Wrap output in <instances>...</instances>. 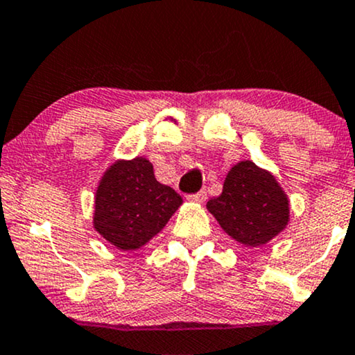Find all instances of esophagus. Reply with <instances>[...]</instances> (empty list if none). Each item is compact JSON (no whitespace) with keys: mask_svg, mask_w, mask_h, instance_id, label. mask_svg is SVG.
Masks as SVG:
<instances>
[{"mask_svg":"<svg viewBox=\"0 0 355 355\" xmlns=\"http://www.w3.org/2000/svg\"><path fill=\"white\" fill-rule=\"evenodd\" d=\"M189 200H190V202H193V203H203L205 200H207V190H200L198 193L190 195Z\"/></svg>","mask_w":355,"mask_h":355,"instance_id":"1","label":"esophagus"}]
</instances>
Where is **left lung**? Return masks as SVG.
I'll use <instances>...</instances> for the list:
<instances>
[{
  "mask_svg": "<svg viewBox=\"0 0 355 355\" xmlns=\"http://www.w3.org/2000/svg\"><path fill=\"white\" fill-rule=\"evenodd\" d=\"M226 234L246 246L271 241L289 221V200L275 175L254 162L233 165L223 191L207 203Z\"/></svg>",
  "mask_w": 355,
  "mask_h": 355,
  "instance_id": "obj_1",
  "label": "left lung"
}]
</instances>
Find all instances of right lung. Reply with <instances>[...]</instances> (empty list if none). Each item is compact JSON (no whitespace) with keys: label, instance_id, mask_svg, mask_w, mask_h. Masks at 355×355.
Masks as SVG:
<instances>
[{"label":"right lung","instance_id":"add662e5","mask_svg":"<svg viewBox=\"0 0 355 355\" xmlns=\"http://www.w3.org/2000/svg\"><path fill=\"white\" fill-rule=\"evenodd\" d=\"M182 203L177 191L157 182L147 159L117 160L96 190L92 223L110 245L134 251L159 234Z\"/></svg>","mask_w":355,"mask_h":355}]
</instances>
